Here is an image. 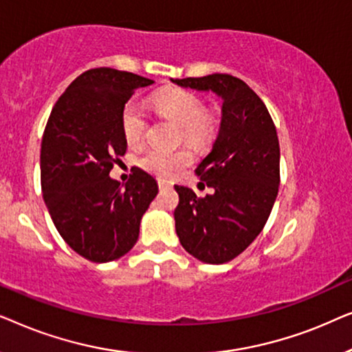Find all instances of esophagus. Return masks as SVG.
Here are the masks:
<instances>
[{
    "instance_id": "1",
    "label": "esophagus",
    "mask_w": 352,
    "mask_h": 352,
    "mask_svg": "<svg viewBox=\"0 0 352 352\" xmlns=\"http://www.w3.org/2000/svg\"><path fill=\"white\" fill-rule=\"evenodd\" d=\"M158 187H160V189H168V187H171V184L163 179H158Z\"/></svg>"
}]
</instances>
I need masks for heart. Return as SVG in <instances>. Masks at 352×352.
Listing matches in <instances>:
<instances>
[{"label": "heart", "mask_w": 352, "mask_h": 352, "mask_svg": "<svg viewBox=\"0 0 352 352\" xmlns=\"http://www.w3.org/2000/svg\"><path fill=\"white\" fill-rule=\"evenodd\" d=\"M153 109L162 118L175 123L181 129V139L195 147H201L213 139L216 133L214 115L204 110L200 98L184 89H166L153 96ZM123 136L129 146L141 144L147 129V115L134 100L124 105L122 112ZM192 162L187 148L175 152L148 151L139 160L144 170L162 179H171Z\"/></svg>", "instance_id": "b5f03b06"}]
</instances>
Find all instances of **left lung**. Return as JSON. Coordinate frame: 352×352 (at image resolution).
I'll return each mask as SVG.
<instances>
[{"instance_id": "1", "label": "left lung", "mask_w": 352, "mask_h": 352, "mask_svg": "<svg viewBox=\"0 0 352 352\" xmlns=\"http://www.w3.org/2000/svg\"><path fill=\"white\" fill-rule=\"evenodd\" d=\"M181 88L210 91L221 100L219 131L195 173L213 192L197 197L175 186L176 234L184 250L206 264L239 256L261 232L277 199L280 147L266 105L242 80L213 74L173 80Z\"/></svg>"}]
</instances>
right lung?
<instances>
[{
    "mask_svg": "<svg viewBox=\"0 0 352 352\" xmlns=\"http://www.w3.org/2000/svg\"><path fill=\"white\" fill-rule=\"evenodd\" d=\"M153 83L115 69H93L70 83L47 120L41 141V189L67 245L93 263L126 254L158 194L155 177L136 168L122 186L109 176L126 152L124 104Z\"/></svg>",
    "mask_w": 352,
    "mask_h": 352,
    "instance_id": "add662e5",
    "label": "right lung"
}]
</instances>
